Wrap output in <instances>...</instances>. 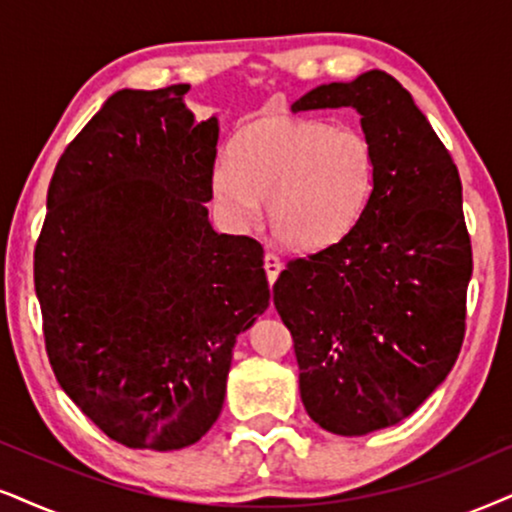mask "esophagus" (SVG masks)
Wrapping results in <instances>:
<instances>
[{"label":"esophagus","instance_id":"esophagus-1","mask_svg":"<svg viewBox=\"0 0 512 512\" xmlns=\"http://www.w3.org/2000/svg\"><path fill=\"white\" fill-rule=\"evenodd\" d=\"M281 269H283L281 260H278L274 252H267V255H264V271H267V281L271 283V286L276 283V278H278V274H281Z\"/></svg>","mask_w":512,"mask_h":512}]
</instances>
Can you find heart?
I'll use <instances>...</instances> for the list:
<instances>
[{"mask_svg":"<svg viewBox=\"0 0 512 512\" xmlns=\"http://www.w3.org/2000/svg\"><path fill=\"white\" fill-rule=\"evenodd\" d=\"M378 158L357 127L319 118H267L234 139L215 165V208L234 229H248L267 203L271 234L286 248L312 252L342 241L371 203Z\"/></svg>","mask_w":512,"mask_h":512,"instance_id":"obj_1","label":"heart"}]
</instances>
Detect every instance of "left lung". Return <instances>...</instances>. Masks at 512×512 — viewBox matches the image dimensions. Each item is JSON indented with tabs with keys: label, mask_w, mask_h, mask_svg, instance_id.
I'll list each match as a JSON object with an SVG mask.
<instances>
[{
	"label": "left lung",
	"mask_w": 512,
	"mask_h": 512,
	"mask_svg": "<svg viewBox=\"0 0 512 512\" xmlns=\"http://www.w3.org/2000/svg\"><path fill=\"white\" fill-rule=\"evenodd\" d=\"M347 106L378 158L371 203L342 241L281 271L274 304L309 418L361 437L411 416L454 368L472 250L454 160L392 75L319 84L290 111Z\"/></svg>",
	"instance_id": "obj_1"
}]
</instances>
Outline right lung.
<instances>
[{
	"label": "right lung",
	"instance_id": "add662e5",
	"mask_svg": "<svg viewBox=\"0 0 512 512\" xmlns=\"http://www.w3.org/2000/svg\"><path fill=\"white\" fill-rule=\"evenodd\" d=\"M189 84L120 89L58 160L35 248L63 392L129 449L196 444L222 413L234 345L269 307L260 243L217 234L219 120Z\"/></svg>",
	"mask_w": 512,
	"mask_h": 512
}]
</instances>
